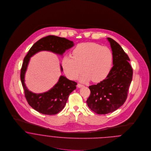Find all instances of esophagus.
Segmentation results:
<instances>
[{"mask_svg": "<svg viewBox=\"0 0 151 151\" xmlns=\"http://www.w3.org/2000/svg\"><path fill=\"white\" fill-rule=\"evenodd\" d=\"M77 86H78V88H81V87L84 86L82 85V84H77Z\"/></svg>", "mask_w": 151, "mask_h": 151, "instance_id": "1", "label": "esophagus"}]
</instances>
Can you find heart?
Returning <instances> with one entry per match:
<instances>
[{"instance_id": "b5f03b06", "label": "heart", "mask_w": 151, "mask_h": 151, "mask_svg": "<svg viewBox=\"0 0 151 151\" xmlns=\"http://www.w3.org/2000/svg\"><path fill=\"white\" fill-rule=\"evenodd\" d=\"M73 55H66L62 59L63 70L71 78L83 70L84 65L86 71L81 76V80L85 81L92 78L93 81L100 82L106 78L112 67V51L98 43H80L73 49Z\"/></svg>"}]
</instances>
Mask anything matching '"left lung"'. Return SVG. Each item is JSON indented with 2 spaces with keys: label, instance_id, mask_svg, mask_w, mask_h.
<instances>
[{
  "label": "left lung",
  "instance_id": "left-lung-1",
  "mask_svg": "<svg viewBox=\"0 0 151 151\" xmlns=\"http://www.w3.org/2000/svg\"><path fill=\"white\" fill-rule=\"evenodd\" d=\"M113 55V66L106 78L96 85L89 86L91 94L88 106L99 114L111 113L125 102L132 78L129 58L121 46L108 38Z\"/></svg>",
  "mask_w": 151,
  "mask_h": 151
}]
</instances>
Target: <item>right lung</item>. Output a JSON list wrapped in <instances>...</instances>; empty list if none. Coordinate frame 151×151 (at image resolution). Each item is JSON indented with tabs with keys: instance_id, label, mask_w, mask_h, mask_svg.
I'll list each match as a JSON object with an SVG mask.
<instances>
[{
	"instance_id": "add662e5",
	"label": "right lung",
	"mask_w": 151,
	"mask_h": 151,
	"mask_svg": "<svg viewBox=\"0 0 151 151\" xmlns=\"http://www.w3.org/2000/svg\"><path fill=\"white\" fill-rule=\"evenodd\" d=\"M74 46L73 41L65 38L55 35L44 37L34 43L29 50L24 59L21 69L20 78L23 86L25 97L28 104L37 111L47 115L58 113L63 108L68 98L69 95L76 89L77 83L69 80L65 76H61L58 83L47 92L35 93L29 91L24 83L25 74L30 58L35 53L42 51H50L62 55L65 51ZM61 71H63L60 65Z\"/></svg>"
}]
</instances>
